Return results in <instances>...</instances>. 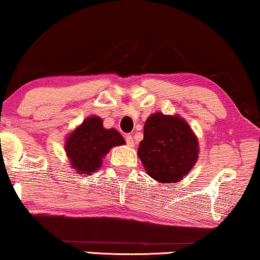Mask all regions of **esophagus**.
Masks as SVG:
<instances>
[{"label": "esophagus", "mask_w": 260, "mask_h": 260, "mask_svg": "<svg viewBox=\"0 0 260 260\" xmlns=\"http://www.w3.org/2000/svg\"><path fill=\"white\" fill-rule=\"evenodd\" d=\"M125 140H126V143H127V145H129V147H131V148H134V147H135L134 137L131 136V135H126Z\"/></svg>", "instance_id": "obj_1"}]
</instances>
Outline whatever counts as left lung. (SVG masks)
<instances>
[{
  "instance_id": "left-lung-1",
  "label": "left lung",
  "mask_w": 260,
  "mask_h": 260,
  "mask_svg": "<svg viewBox=\"0 0 260 260\" xmlns=\"http://www.w3.org/2000/svg\"><path fill=\"white\" fill-rule=\"evenodd\" d=\"M138 157L148 175L162 183L182 180L199 157V142L193 130L180 116L152 113L144 124V138Z\"/></svg>"
}]
</instances>
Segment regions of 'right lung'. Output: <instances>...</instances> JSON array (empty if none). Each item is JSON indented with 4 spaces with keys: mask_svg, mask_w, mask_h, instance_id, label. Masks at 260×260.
I'll return each instance as SVG.
<instances>
[{
    "mask_svg": "<svg viewBox=\"0 0 260 260\" xmlns=\"http://www.w3.org/2000/svg\"><path fill=\"white\" fill-rule=\"evenodd\" d=\"M123 144L125 141L118 131L105 129L102 118L91 116L67 136L65 151L74 172L90 175L101 168L110 149Z\"/></svg>",
    "mask_w": 260,
    "mask_h": 260,
    "instance_id": "obj_1",
    "label": "right lung"
}]
</instances>
